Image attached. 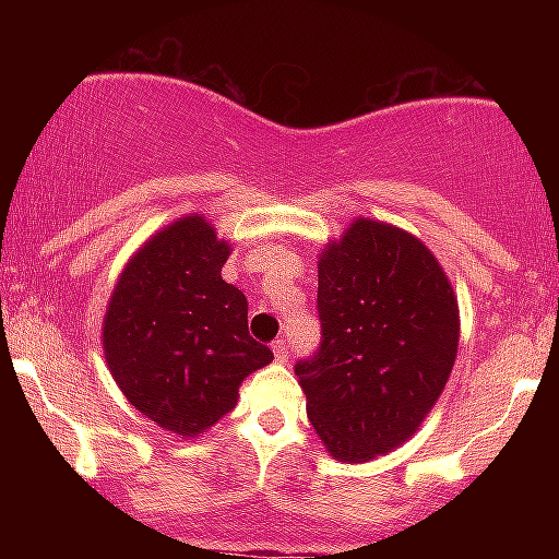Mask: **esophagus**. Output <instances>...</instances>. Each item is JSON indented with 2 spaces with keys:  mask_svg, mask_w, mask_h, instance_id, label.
Here are the masks:
<instances>
[{
  "mask_svg": "<svg viewBox=\"0 0 559 559\" xmlns=\"http://www.w3.org/2000/svg\"><path fill=\"white\" fill-rule=\"evenodd\" d=\"M272 350H274V358H277L280 364H287L289 361V346L285 343V338L274 341L272 343Z\"/></svg>",
  "mask_w": 559,
  "mask_h": 559,
  "instance_id": "obj_1",
  "label": "esophagus"
}]
</instances>
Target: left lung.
Wrapping results in <instances>:
<instances>
[{"label":"left lung","mask_w":559,"mask_h":559,"mask_svg":"<svg viewBox=\"0 0 559 559\" xmlns=\"http://www.w3.org/2000/svg\"><path fill=\"white\" fill-rule=\"evenodd\" d=\"M323 343L295 366L320 442L341 463L392 453L445 389L461 310L438 257L400 226L354 218L318 254Z\"/></svg>","instance_id":"obj_1"}]
</instances>
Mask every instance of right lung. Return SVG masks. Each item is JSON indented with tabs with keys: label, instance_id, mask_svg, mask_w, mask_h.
Returning a JSON list of instances; mask_svg holds the SVG:
<instances>
[{
	"label": "right lung",
	"instance_id": "right-lung-1",
	"mask_svg": "<svg viewBox=\"0 0 559 559\" xmlns=\"http://www.w3.org/2000/svg\"><path fill=\"white\" fill-rule=\"evenodd\" d=\"M228 254L211 221L188 213L134 251L104 316V356L121 394L182 440L228 415L241 381L274 358L249 335L247 297L221 277Z\"/></svg>",
	"mask_w": 559,
	"mask_h": 559
}]
</instances>
